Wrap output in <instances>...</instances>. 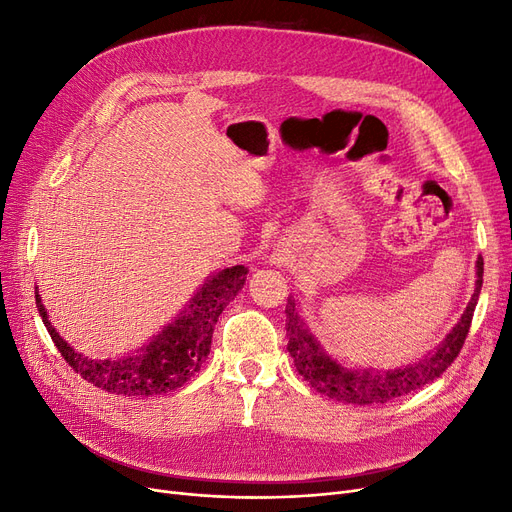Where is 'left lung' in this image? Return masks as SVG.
Listing matches in <instances>:
<instances>
[{
  "label": "left lung",
  "instance_id": "obj_1",
  "mask_svg": "<svg viewBox=\"0 0 512 512\" xmlns=\"http://www.w3.org/2000/svg\"><path fill=\"white\" fill-rule=\"evenodd\" d=\"M477 280L475 293L462 311L458 324L448 332L433 351L425 353L416 362L406 366H397L391 370L379 368H362V366H345L324 349L314 332L309 330L305 318L301 316L299 299L288 297L286 305V332H288V353L303 379L314 387L318 393L328 395L343 404L353 406H379L387 404L389 399L399 395H408L416 389L433 383L437 376L448 370L456 360L466 335L473 322V311L479 301L481 284H483V259L477 257Z\"/></svg>",
  "mask_w": 512,
  "mask_h": 512
}]
</instances>
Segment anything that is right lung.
<instances>
[{"mask_svg":"<svg viewBox=\"0 0 512 512\" xmlns=\"http://www.w3.org/2000/svg\"><path fill=\"white\" fill-rule=\"evenodd\" d=\"M247 274L249 270L244 265H232L211 274L159 335L133 353L108 360L87 358L58 335L48 318V309L41 303L37 286L35 301L62 358L87 383L115 395H161L186 385L201 370L211 349L217 318L242 291Z\"/></svg>","mask_w":512,"mask_h":512,"instance_id":"add662e5","label":"right lung"}]
</instances>
